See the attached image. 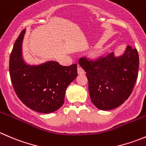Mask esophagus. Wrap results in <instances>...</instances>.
I'll return each mask as SVG.
<instances>
[{"label": "esophagus", "instance_id": "obj_1", "mask_svg": "<svg viewBox=\"0 0 146 146\" xmlns=\"http://www.w3.org/2000/svg\"><path fill=\"white\" fill-rule=\"evenodd\" d=\"M78 73L79 75H84L85 74V70H84L81 67L78 66Z\"/></svg>", "mask_w": 146, "mask_h": 146}]
</instances>
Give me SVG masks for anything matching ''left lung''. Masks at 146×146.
Instances as JSON below:
<instances>
[{"mask_svg": "<svg viewBox=\"0 0 146 146\" xmlns=\"http://www.w3.org/2000/svg\"><path fill=\"white\" fill-rule=\"evenodd\" d=\"M78 63L86 72L91 101L99 110H113L131 94L139 66L136 48L127 46L118 56L112 52L96 61L80 58Z\"/></svg>", "mask_w": 146, "mask_h": 146, "instance_id": "obj_1", "label": "left lung"}]
</instances>
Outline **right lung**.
<instances>
[{
    "mask_svg": "<svg viewBox=\"0 0 146 146\" xmlns=\"http://www.w3.org/2000/svg\"><path fill=\"white\" fill-rule=\"evenodd\" d=\"M26 29L15 41L10 56L11 82L17 97L31 110L48 114L64 103L66 88L78 76L77 64L64 66L54 61L28 64L23 56Z\"/></svg>",
    "mask_w": 146,
    "mask_h": 146,
    "instance_id": "1",
    "label": "right lung"
}]
</instances>
